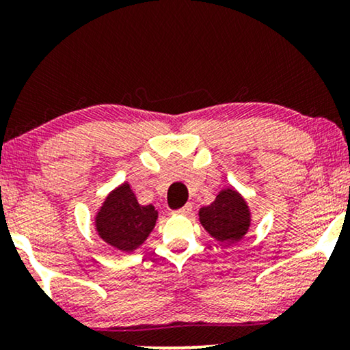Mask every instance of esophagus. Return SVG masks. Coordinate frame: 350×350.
I'll list each match as a JSON object with an SVG mask.
<instances>
[{
	"instance_id": "34e87169",
	"label": "esophagus",
	"mask_w": 350,
	"mask_h": 350,
	"mask_svg": "<svg viewBox=\"0 0 350 350\" xmlns=\"http://www.w3.org/2000/svg\"><path fill=\"white\" fill-rule=\"evenodd\" d=\"M191 212H193V205H191V204H186L185 207L175 210L176 215H189Z\"/></svg>"
}]
</instances>
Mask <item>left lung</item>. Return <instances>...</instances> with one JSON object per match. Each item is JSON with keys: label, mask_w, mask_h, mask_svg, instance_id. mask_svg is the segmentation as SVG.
I'll return each mask as SVG.
<instances>
[{"label": "left lung", "mask_w": 350, "mask_h": 350, "mask_svg": "<svg viewBox=\"0 0 350 350\" xmlns=\"http://www.w3.org/2000/svg\"><path fill=\"white\" fill-rule=\"evenodd\" d=\"M200 224L219 242H237L250 228V210L237 191H219L217 199L199 210Z\"/></svg>", "instance_id": "1"}]
</instances>
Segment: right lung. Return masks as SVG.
I'll use <instances>...</instances> for the list:
<instances>
[{
	"label": "right lung",
	"instance_id": "right-lung-1",
	"mask_svg": "<svg viewBox=\"0 0 350 350\" xmlns=\"http://www.w3.org/2000/svg\"><path fill=\"white\" fill-rule=\"evenodd\" d=\"M157 219L152 205H140L131 189L124 183L105 199L95 217L98 236L109 245L122 252H133L150 236Z\"/></svg>",
	"mask_w": 350,
	"mask_h": 350
}]
</instances>
